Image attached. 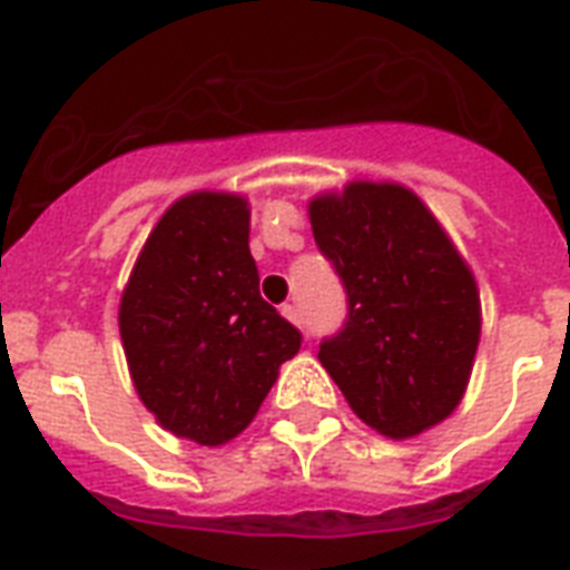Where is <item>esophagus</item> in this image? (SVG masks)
<instances>
[{
    "instance_id": "34e87169",
    "label": "esophagus",
    "mask_w": 570,
    "mask_h": 570,
    "mask_svg": "<svg viewBox=\"0 0 570 570\" xmlns=\"http://www.w3.org/2000/svg\"><path fill=\"white\" fill-rule=\"evenodd\" d=\"M281 313H284V320H289L293 325H302V316H298V307H295V304H281Z\"/></svg>"
}]
</instances>
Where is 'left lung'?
Listing matches in <instances>:
<instances>
[{
    "label": "left lung",
    "mask_w": 570,
    "mask_h": 570,
    "mask_svg": "<svg viewBox=\"0 0 570 570\" xmlns=\"http://www.w3.org/2000/svg\"><path fill=\"white\" fill-rule=\"evenodd\" d=\"M313 236L348 293V322L320 361L370 429L407 441L461 405L482 302L473 268L402 183L348 180L307 204Z\"/></svg>",
    "instance_id": "1"
}]
</instances>
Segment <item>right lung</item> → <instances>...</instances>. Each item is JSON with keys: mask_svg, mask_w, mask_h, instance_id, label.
<instances>
[{"mask_svg": "<svg viewBox=\"0 0 570 570\" xmlns=\"http://www.w3.org/2000/svg\"><path fill=\"white\" fill-rule=\"evenodd\" d=\"M250 204L197 189L154 224L120 293L118 328L138 399L200 446L239 438L298 355L302 334L259 295Z\"/></svg>", "mask_w": 570, "mask_h": 570, "instance_id": "1", "label": "right lung"}]
</instances>
